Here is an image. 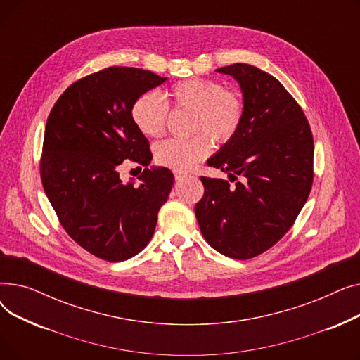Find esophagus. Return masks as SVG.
Masks as SVG:
<instances>
[{
	"label": "esophagus",
	"mask_w": 360,
	"mask_h": 360,
	"mask_svg": "<svg viewBox=\"0 0 360 360\" xmlns=\"http://www.w3.org/2000/svg\"><path fill=\"white\" fill-rule=\"evenodd\" d=\"M174 175H175V179L176 181H181L182 178H185V176H188L185 172H179V170H175V172H174Z\"/></svg>",
	"instance_id": "34e87169"
}]
</instances>
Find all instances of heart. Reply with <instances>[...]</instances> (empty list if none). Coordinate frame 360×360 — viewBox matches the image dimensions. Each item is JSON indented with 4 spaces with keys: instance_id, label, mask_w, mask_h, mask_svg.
<instances>
[{
    "instance_id": "heart-1",
    "label": "heart",
    "mask_w": 360,
    "mask_h": 360,
    "mask_svg": "<svg viewBox=\"0 0 360 360\" xmlns=\"http://www.w3.org/2000/svg\"><path fill=\"white\" fill-rule=\"evenodd\" d=\"M169 98L175 109L193 110L191 129L197 133L186 140H166L155 147V160L165 167L179 170L191 169L212 153L213 139L226 143L239 131L245 103L240 94L223 89L219 82L207 79H188L172 86ZM132 121L147 137L165 134L169 106L156 91H148L132 105Z\"/></svg>"
}]
</instances>
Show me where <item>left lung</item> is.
<instances>
[{"label": "left lung", "instance_id": "obj_1", "mask_svg": "<svg viewBox=\"0 0 360 360\" xmlns=\"http://www.w3.org/2000/svg\"><path fill=\"white\" fill-rule=\"evenodd\" d=\"M216 71L238 82L245 115L235 137L207 165L236 182L201 176L204 195L195 216L210 247L248 259L285 236L305 205L314 179V140L304 110L271 74L242 63Z\"/></svg>", "mask_w": 360, "mask_h": 360}]
</instances>
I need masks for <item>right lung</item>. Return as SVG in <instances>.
Segmentation results:
<instances>
[{"label":"right lung","mask_w":360,"mask_h":360,"mask_svg":"<svg viewBox=\"0 0 360 360\" xmlns=\"http://www.w3.org/2000/svg\"><path fill=\"white\" fill-rule=\"evenodd\" d=\"M166 77L134 67H109L72 83L45 128L41 178L67 233L90 254L118 262L141 252L174 185L167 167L150 166L148 140L132 105ZM124 160L146 165L136 187L124 184Z\"/></svg>","instance_id":"right-lung-1"}]
</instances>
